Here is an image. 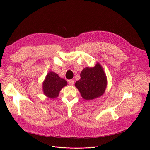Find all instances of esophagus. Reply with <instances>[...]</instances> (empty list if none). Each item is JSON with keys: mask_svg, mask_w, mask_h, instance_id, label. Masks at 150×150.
Segmentation results:
<instances>
[{"mask_svg": "<svg viewBox=\"0 0 150 150\" xmlns=\"http://www.w3.org/2000/svg\"><path fill=\"white\" fill-rule=\"evenodd\" d=\"M74 80H73V79H71V80H69V84L70 85H74Z\"/></svg>", "mask_w": 150, "mask_h": 150, "instance_id": "esophagus-1", "label": "esophagus"}]
</instances>
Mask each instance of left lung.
<instances>
[{
    "label": "left lung",
    "mask_w": 150,
    "mask_h": 150,
    "mask_svg": "<svg viewBox=\"0 0 150 150\" xmlns=\"http://www.w3.org/2000/svg\"><path fill=\"white\" fill-rule=\"evenodd\" d=\"M81 79L75 84L82 97L92 100L103 96L108 85V79L104 71L99 63L91 67L82 69Z\"/></svg>",
    "instance_id": "1"
}]
</instances>
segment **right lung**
<instances>
[{"label":"right lung","mask_w":150,"mask_h":150,"mask_svg":"<svg viewBox=\"0 0 150 150\" xmlns=\"http://www.w3.org/2000/svg\"><path fill=\"white\" fill-rule=\"evenodd\" d=\"M67 81L60 78L56 73L50 71L46 76L42 82V91L50 98L58 97L61 90L67 85Z\"/></svg>","instance_id":"add662e5"}]
</instances>
